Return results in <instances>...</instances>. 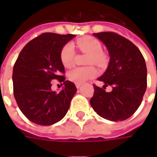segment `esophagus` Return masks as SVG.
Returning a JSON list of instances; mask_svg holds the SVG:
<instances>
[{"label":"esophagus","instance_id":"34e87169","mask_svg":"<svg viewBox=\"0 0 157 157\" xmlns=\"http://www.w3.org/2000/svg\"><path fill=\"white\" fill-rule=\"evenodd\" d=\"M81 85H82L81 83H76V84H75V86H76V88H79V87L81 86Z\"/></svg>","mask_w":157,"mask_h":157}]
</instances>
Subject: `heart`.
Instances as JSON below:
<instances>
[{
  "mask_svg": "<svg viewBox=\"0 0 157 157\" xmlns=\"http://www.w3.org/2000/svg\"><path fill=\"white\" fill-rule=\"evenodd\" d=\"M76 44L82 51L89 54L87 64L96 65L99 67L105 66L108 62L107 55L102 52L101 43L93 37H83L76 41ZM75 50L71 44L64 45L60 51V61L66 68L71 67L74 63ZM97 75V70L94 66L75 67L68 72V79L75 83H82Z\"/></svg>",
  "mask_w": 157,
  "mask_h": 157,
  "instance_id": "obj_1",
  "label": "heart"
}]
</instances>
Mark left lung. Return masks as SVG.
<instances>
[{
	"label": "left lung",
	"instance_id": "8db88e82",
	"mask_svg": "<svg viewBox=\"0 0 157 157\" xmlns=\"http://www.w3.org/2000/svg\"><path fill=\"white\" fill-rule=\"evenodd\" d=\"M106 45L110 62L105 73L98 80L103 88L93 85L94 94L90 100L99 116L111 121H123L138 109L147 86V70L145 59L136 46L116 33H94ZM111 85L112 92L105 86Z\"/></svg>",
	"mask_w": 157,
	"mask_h": 157
}]
</instances>
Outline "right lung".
<instances>
[{
  "label": "right lung",
  "instance_id": "add662e5",
  "mask_svg": "<svg viewBox=\"0 0 157 157\" xmlns=\"http://www.w3.org/2000/svg\"><path fill=\"white\" fill-rule=\"evenodd\" d=\"M74 37V34L42 33L24 46L16 60L12 73L13 94L20 110L33 123L54 124L68 111L76 87L73 82L65 81L60 51ZM53 79L65 85L59 94L51 90Z\"/></svg>",
  "mask_w": 157,
  "mask_h": 157
}]
</instances>
